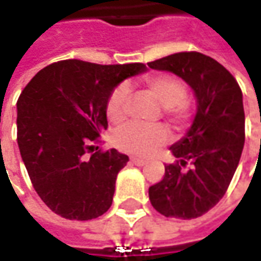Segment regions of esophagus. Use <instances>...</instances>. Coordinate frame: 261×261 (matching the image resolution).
Instances as JSON below:
<instances>
[{
  "mask_svg": "<svg viewBox=\"0 0 261 261\" xmlns=\"http://www.w3.org/2000/svg\"><path fill=\"white\" fill-rule=\"evenodd\" d=\"M130 163L132 164H135V166H139V167H142V166H145L146 164V160H142V158H130Z\"/></svg>",
  "mask_w": 261,
  "mask_h": 261,
  "instance_id": "1",
  "label": "esophagus"
}]
</instances>
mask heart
Returning a JSON list of instances; mask_svg holds the SVG:
<instances>
[{"mask_svg":"<svg viewBox=\"0 0 261 261\" xmlns=\"http://www.w3.org/2000/svg\"><path fill=\"white\" fill-rule=\"evenodd\" d=\"M145 90L155 98L167 117L174 123H181L187 116V105L185 101L186 86L181 80L170 74L149 75L144 81ZM127 87L119 86L112 93L107 101V117L112 122H122L125 117V105L127 100ZM168 141V130L164 126H144L130 123L119 129L115 135L117 148L126 152L149 155L158 146Z\"/></svg>","mask_w":261,"mask_h":261,"instance_id":"b5f03b06","label":"heart"}]
</instances>
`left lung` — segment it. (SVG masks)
<instances>
[{"label":"left lung","instance_id":"left-lung-1","mask_svg":"<svg viewBox=\"0 0 261 261\" xmlns=\"http://www.w3.org/2000/svg\"><path fill=\"white\" fill-rule=\"evenodd\" d=\"M173 72L193 90L196 115L186 135L170 146L177 164H167L163 180L149 187L161 215L192 219L224 197L244 148L246 116L236 78L211 56L180 52L148 64ZM186 164H190L187 170Z\"/></svg>","mask_w":261,"mask_h":261}]
</instances>
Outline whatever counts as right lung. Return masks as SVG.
Returning <instances> with one entry per match:
<instances>
[{"instance_id": "1", "label": "right lung", "mask_w": 261, "mask_h": 261, "mask_svg": "<svg viewBox=\"0 0 261 261\" xmlns=\"http://www.w3.org/2000/svg\"><path fill=\"white\" fill-rule=\"evenodd\" d=\"M144 64L98 65L78 59L50 64L36 74L17 101V144L32 185L55 214L88 221L109 211L116 178L129 156L101 152L107 101Z\"/></svg>"}]
</instances>
